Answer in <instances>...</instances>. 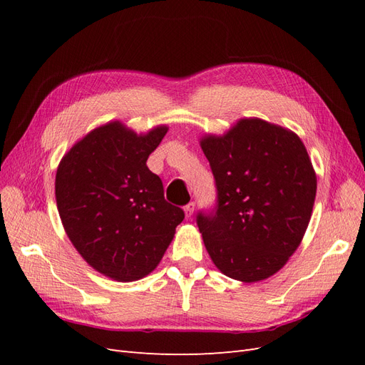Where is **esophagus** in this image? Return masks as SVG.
I'll return each instance as SVG.
<instances>
[{
	"label": "esophagus",
	"instance_id": "34e87169",
	"mask_svg": "<svg viewBox=\"0 0 365 365\" xmlns=\"http://www.w3.org/2000/svg\"><path fill=\"white\" fill-rule=\"evenodd\" d=\"M184 212H185V217L190 219L193 212H195V202H189L185 207H184Z\"/></svg>",
	"mask_w": 365,
	"mask_h": 365
}]
</instances>
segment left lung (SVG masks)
<instances>
[{"instance_id":"1","label":"left lung","mask_w":365,"mask_h":365,"mask_svg":"<svg viewBox=\"0 0 365 365\" xmlns=\"http://www.w3.org/2000/svg\"><path fill=\"white\" fill-rule=\"evenodd\" d=\"M200 145L217 187L216 212L197 215L210 259L242 283L271 277L300 247L312 216L317 175L303 141L248 117Z\"/></svg>"}]
</instances>
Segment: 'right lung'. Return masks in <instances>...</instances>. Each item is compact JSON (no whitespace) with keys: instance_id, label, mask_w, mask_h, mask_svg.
<instances>
[{"instance_id":"1","label":"right lung","mask_w":365,"mask_h":365,"mask_svg":"<svg viewBox=\"0 0 365 365\" xmlns=\"http://www.w3.org/2000/svg\"><path fill=\"white\" fill-rule=\"evenodd\" d=\"M169 126L137 134L120 120L94 128L62 157L54 195L65 233L93 269L135 282L158 267L184 212L146 165Z\"/></svg>"}]
</instances>
